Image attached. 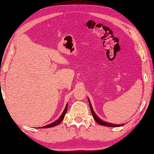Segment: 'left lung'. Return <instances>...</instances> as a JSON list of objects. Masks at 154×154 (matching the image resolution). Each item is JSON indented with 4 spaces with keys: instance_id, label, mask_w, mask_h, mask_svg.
Instances as JSON below:
<instances>
[{
    "instance_id": "obj_1",
    "label": "left lung",
    "mask_w": 154,
    "mask_h": 154,
    "mask_svg": "<svg viewBox=\"0 0 154 154\" xmlns=\"http://www.w3.org/2000/svg\"><path fill=\"white\" fill-rule=\"evenodd\" d=\"M89 103L90 109H91V113H92V116L93 117V118H94V119L95 120V122H97V123H99V124H100L101 125H103V126H108V127H121V126L124 125V124L117 125V124H113V123H110L103 122V120H101L100 118H99L98 116L95 113L94 111H93V107L91 106V102H90L89 99Z\"/></svg>"
}]
</instances>
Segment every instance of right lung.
Masks as SVG:
<instances>
[{
  "label": "right lung",
  "mask_w": 154,
  "mask_h": 154,
  "mask_svg": "<svg viewBox=\"0 0 154 154\" xmlns=\"http://www.w3.org/2000/svg\"><path fill=\"white\" fill-rule=\"evenodd\" d=\"M67 105H67H67H66V107H65V108L64 111H63V113L61 114V116L59 117V118L58 119L56 120L55 122H53V123H50V124H49V125L43 126V127H41V128H49L54 127V126L58 125L59 124V123L62 122V120H63V118H64V117H65V116L66 113H67Z\"/></svg>",
  "instance_id": "1"
}]
</instances>
